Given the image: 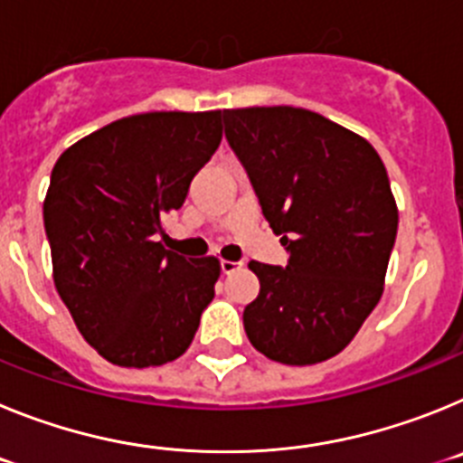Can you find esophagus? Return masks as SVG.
I'll list each match as a JSON object with an SVG mask.
<instances>
[{
	"mask_svg": "<svg viewBox=\"0 0 463 463\" xmlns=\"http://www.w3.org/2000/svg\"><path fill=\"white\" fill-rule=\"evenodd\" d=\"M241 269V261H229V260H222L220 261V271L224 273V276H229V273H234Z\"/></svg>",
	"mask_w": 463,
	"mask_h": 463,
	"instance_id": "34e87169",
	"label": "esophagus"
}]
</instances>
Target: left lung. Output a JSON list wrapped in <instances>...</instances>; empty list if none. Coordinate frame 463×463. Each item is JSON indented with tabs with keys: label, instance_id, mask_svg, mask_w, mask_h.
<instances>
[{
	"label": "left lung",
	"instance_id": "left-lung-1",
	"mask_svg": "<svg viewBox=\"0 0 463 463\" xmlns=\"http://www.w3.org/2000/svg\"><path fill=\"white\" fill-rule=\"evenodd\" d=\"M288 267L250 261L260 294L245 334L269 359L308 366L353 341L383 297L399 227L383 159L366 138L294 106L222 110Z\"/></svg>",
	"mask_w": 463,
	"mask_h": 463
}]
</instances>
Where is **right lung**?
Segmentation results:
<instances>
[{
    "instance_id": "1",
    "label": "right lung",
    "mask_w": 463,
    "mask_h": 463,
    "mask_svg": "<svg viewBox=\"0 0 463 463\" xmlns=\"http://www.w3.org/2000/svg\"><path fill=\"white\" fill-rule=\"evenodd\" d=\"M220 113L122 118L52 166L43 202L52 280L85 341L110 364L146 369L178 359L215 297L218 260H185L157 236L218 150Z\"/></svg>"
}]
</instances>
